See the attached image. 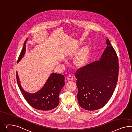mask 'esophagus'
Instances as JSON below:
<instances>
[{
    "label": "esophagus",
    "mask_w": 132,
    "mask_h": 132,
    "mask_svg": "<svg viewBox=\"0 0 132 132\" xmlns=\"http://www.w3.org/2000/svg\"><path fill=\"white\" fill-rule=\"evenodd\" d=\"M67 80H68L71 81V80H73V77H72L71 76V75H70V76H68V77L67 78Z\"/></svg>",
    "instance_id": "1"
}]
</instances>
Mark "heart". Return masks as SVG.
Segmentation results:
<instances>
[{
	"instance_id": "heart-1",
	"label": "heart",
	"mask_w": 132,
	"mask_h": 132,
	"mask_svg": "<svg viewBox=\"0 0 132 132\" xmlns=\"http://www.w3.org/2000/svg\"><path fill=\"white\" fill-rule=\"evenodd\" d=\"M90 52L91 50L89 46L82 47L73 58V66L77 68H81L85 66L89 60Z\"/></svg>"
}]
</instances>
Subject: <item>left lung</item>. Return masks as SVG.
Masks as SVG:
<instances>
[{
	"instance_id": "8db88e82",
	"label": "left lung",
	"mask_w": 132,
	"mask_h": 132,
	"mask_svg": "<svg viewBox=\"0 0 132 132\" xmlns=\"http://www.w3.org/2000/svg\"><path fill=\"white\" fill-rule=\"evenodd\" d=\"M99 61L78 69L75 77L79 105L87 111L102 108L112 96L117 82L118 58L108 38Z\"/></svg>"
}]
</instances>
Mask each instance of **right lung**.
<instances>
[{
	"mask_svg": "<svg viewBox=\"0 0 132 132\" xmlns=\"http://www.w3.org/2000/svg\"><path fill=\"white\" fill-rule=\"evenodd\" d=\"M27 40L28 38L24 43L23 48L18 58V62L21 60L25 54L26 44ZM16 78L19 87L23 96L32 108L40 111H47L53 109L59 105V94L65 85L64 75L52 73L43 87L34 93L27 92L22 88L17 71Z\"/></svg>",
	"mask_w": 132,
	"mask_h": 132,
	"instance_id": "add662e5",
	"label": "right lung"
}]
</instances>
